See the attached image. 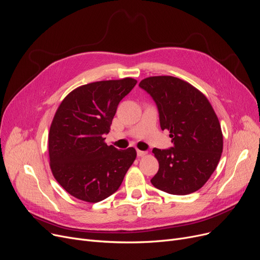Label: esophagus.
Returning <instances> with one entry per match:
<instances>
[{
  "label": "esophagus",
  "instance_id": "1",
  "mask_svg": "<svg viewBox=\"0 0 260 260\" xmlns=\"http://www.w3.org/2000/svg\"><path fill=\"white\" fill-rule=\"evenodd\" d=\"M137 155H138V157H144V156L147 155V153H146V152H143V151H140V149H138V151H137Z\"/></svg>",
  "mask_w": 260,
  "mask_h": 260
}]
</instances>
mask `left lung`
Masks as SVG:
<instances>
[{
	"label": "left lung",
	"instance_id": "8db88e82",
	"mask_svg": "<svg viewBox=\"0 0 260 260\" xmlns=\"http://www.w3.org/2000/svg\"><path fill=\"white\" fill-rule=\"evenodd\" d=\"M139 86L156 102L160 126L168 129L174 147L154 148L159 171L152 184L172 195H187L201 188L220 160L223 137L219 120L199 89L172 76L143 79Z\"/></svg>",
	"mask_w": 260,
	"mask_h": 260
}]
</instances>
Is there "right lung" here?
Instances as JSON below:
<instances>
[{
  "label": "right lung",
  "mask_w": 260,
  "mask_h": 260,
  "mask_svg": "<svg viewBox=\"0 0 260 260\" xmlns=\"http://www.w3.org/2000/svg\"><path fill=\"white\" fill-rule=\"evenodd\" d=\"M137 80L92 82L63 99L48 134L49 166L54 179L77 199L99 202L114 194L133 165L134 147L117 149L105 143L119 102Z\"/></svg>",
  "instance_id": "obj_1"
}]
</instances>
